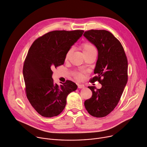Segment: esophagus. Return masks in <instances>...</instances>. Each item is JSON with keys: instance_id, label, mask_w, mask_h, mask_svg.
Returning a JSON list of instances; mask_svg holds the SVG:
<instances>
[{"instance_id": "1", "label": "esophagus", "mask_w": 147, "mask_h": 147, "mask_svg": "<svg viewBox=\"0 0 147 147\" xmlns=\"http://www.w3.org/2000/svg\"><path fill=\"white\" fill-rule=\"evenodd\" d=\"M77 86H78V88H84V85H82V84H77Z\"/></svg>"}]
</instances>
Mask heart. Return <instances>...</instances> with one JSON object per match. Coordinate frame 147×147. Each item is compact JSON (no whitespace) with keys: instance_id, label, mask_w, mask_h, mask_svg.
<instances>
[{"instance_id":"heart-1","label":"heart","mask_w":147,"mask_h":147,"mask_svg":"<svg viewBox=\"0 0 147 147\" xmlns=\"http://www.w3.org/2000/svg\"><path fill=\"white\" fill-rule=\"evenodd\" d=\"M80 49H82L83 54L84 56H86V55L89 54V53H91L93 51H96V49L94 47V46L93 45L92 43H90V42H83L80 45ZM72 49H70L68 50V51H67V53H65V60H67L70 56V55L72 53ZM72 76H73V77L77 80H81L82 78V76H83V73L82 72H79V71H74L72 73Z\"/></svg>"}]
</instances>
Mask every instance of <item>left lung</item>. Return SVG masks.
<instances>
[{"label": "left lung", "instance_id": "left-lung-1", "mask_svg": "<svg viewBox=\"0 0 147 147\" xmlns=\"http://www.w3.org/2000/svg\"><path fill=\"white\" fill-rule=\"evenodd\" d=\"M98 50V59L91 83L98 82L100 89L88 87L92 96L84 101L85 108L92 116L101 118L109 114L118 104L128 80V61L118 40L105 30H90L84 34Z\"/></svg>", "mask_w": 147, "mask_h": 147}]
</instances>
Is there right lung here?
Listing matches in <instances>:
<instances>
[{
    "label": "right lung",
    "instance_id": "right-lung-1",
    "mask_svg": "<svg viewBox=\"0 0 147 147\" xmlns=\"http://www.w3.org/2000/svg\"><path fill=\"white\" fill-rule=\"evenodd\" d=\"M83 33L82 30L50 32L37 38L29 50L23 68L26 94L43 117L59 115L68 94L77 88L70 80L60 86L55 84L52 69L64 64L65 53Z\"/></svg>",
    "mask_w": 147,
    "mask_h": 147
}]
</instances>
